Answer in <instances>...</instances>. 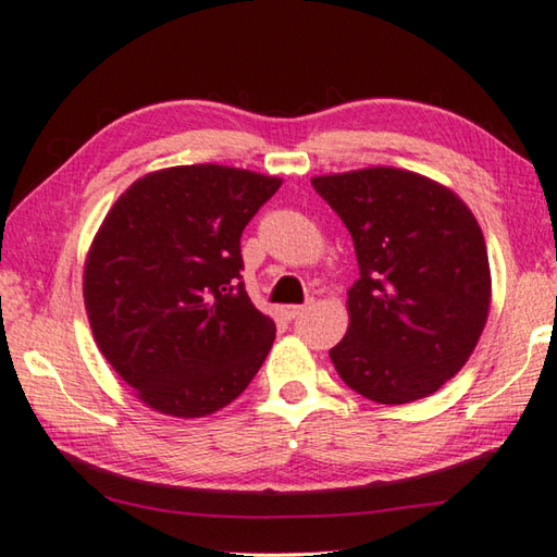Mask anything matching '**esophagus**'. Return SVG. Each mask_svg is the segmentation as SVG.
<instances>
[{
    "label": "esophagus",
    "instance_id": "esophagus-1",
    "mask_svg": "<svg viewBox=\"0 0 557 557\" xmlns=\"http://www.w3.org/2000/svg\"><path fill=\"white\" fill-rule=\"evenodd\" d=\"M301 312H305V307H301V305L282 307V317H285V319H297Z\"/></svg>",
    "mask_w": 557,
    "mask_h": 557
}]
</instances>
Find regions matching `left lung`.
Returning <instances> with one entry per match:
<instances>
[{"instance_id":"left-lung-1","label":"left lung","mask_w":557,"mask_h":557,"mask_svg":"<svg viewBox=\"0 0 557 557\" xmlns=\"http://www.w3.org/2000/svg\"><path fill=\"white\" fill-rule=\"evenodd\" d=\"M351 233L358 280L329 356L363 398L403 405L437 393L476 348L492 307L484 233L435 178L395 166L314 176Z\"/></svg>"}]
</instances>
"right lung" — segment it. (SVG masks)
<instances>
[{
    "mask_svg": "<svg viewBox=\"0 0 557 557\" xmlns=\"http://www.w3.org/2000/svg\"><path fill=\"white\" fill-rule=\"evenodd\" d=\"M280 176L223 164L137 178L90 243L83 299L102 356L147 408L206 418L248 388L275 322L240 282V235Z\"/></svg>",
    "mask_w": 557,
    "mask_h": 557,
    "instance_id": "obj_1",
    "label": "right lung"
}]
</instances>
